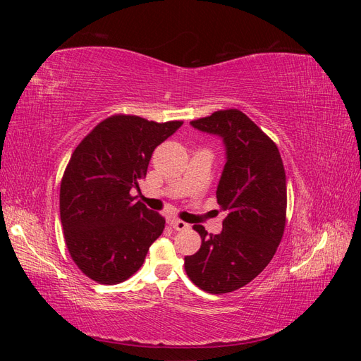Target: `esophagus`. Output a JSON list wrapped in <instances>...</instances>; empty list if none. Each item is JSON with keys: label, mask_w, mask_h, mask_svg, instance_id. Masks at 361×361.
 I'll use <instances>...</instances> for the list:
<instances>
[{"label": "esophagus", "mask_w": 361, "mask_h": 361, "mask_svg": "<svg viewBox=\"0 0 361 361\" xmlns=\"http://www.w3.org/2000/svg\"><path fill=\"white\" fill-rule=\"evenodd\" d=\"M170 224L174 231H185V228H188V224L185 221H180V220H171Z\"/></svg>", "instance_id": "34e87169"}]
</instances>
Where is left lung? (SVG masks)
<instances>
[{"label": "left lung", "mask_w": 361, "mask_h": 361, "mask_svg": "<svg viewBox=\"0 0 361 361\" xmlns=\"http://www.w3.org/2000/svg\"><path fill=\"white\" fill-rule=\"evenodd\" d=\"M191 126L223 140L226 164L216 202L228 214L220 235L194 226L202 245L185 256V271L206 292H233L265 269L281 241L288 203L285 167L274 141L235 108L192 120Z\"/></svg>", "instance_id": "1"}]
</instances>
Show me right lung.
I'll return each mask as SVG.
<instances>
[{
	"label": "right lung",
	"instance_id": "obj_1",
	"mask_svg": "<svg viewBox=\"0 0 361 361\" xmlns=\"http://www.w3.org/2000/svg\"><path fill=\"white\" fill-rule=\"evenodd\" d=\"M182 123L116 114L73 150L60 185V220L71 257L87 277L117 285L143 265L166 220L130 190L140 191L155 147Z\"/></svg>",
	"mask_w": 361,
	"mask_h": 361
}]
</instances>
